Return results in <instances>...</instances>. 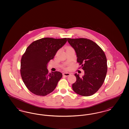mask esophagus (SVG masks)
Segmentation results:
<instances>
[{"label": "esophagus", "instance_id": "1", "mask_svg": "<svg viewBox=\"0 0 129 129\" xmlns=\"http://www.w3.org/2000/svg\"><path fill=\"white\" fill-rule=\"evenodd\" d=\"M70 75V73H63V75L64 76H68Z\"/></svg>", "mask_w": 129, "mask_h": 129}]
</instances>
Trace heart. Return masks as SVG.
Instances as JSON below:
<instances>
[{
  "instance_id": "obj_1",
  "label": "heart",
  "mask_w": 129,
  "mask_h": 129,
  "mask_svg": "<svg viewBox=\"0 0 129 129\" xmlns=\"http://www.w3.org/2000/svg\"><path fill=\"white\" fill-rule=\"evenodd\" d=\"M71 48V47H68V48L67 49H68V48Z\"/></svg>"
}]
</instances>
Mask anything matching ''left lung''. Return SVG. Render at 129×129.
Returning <instances> with one entry per match:
<instances>
[{
	"instance_id": "8db88e82",
	"label": "left lung",
	"mask_w": 129,
	"mask_h": 129,
	"mask_svg": "<svg viewBox=\"0 0 129 129\" xmlns=\"http://www.w3.org/2000/svg\"><path fill=\"white\" fill-rule=\"evenodd\" d=\"M67 40L75 50L77 61L85 72L82 77L74 74L76 81L72 85L73 89L83 96L92 95L104 82L107 71L106 55L98 45L90 40L68 38Z\"/></svg>"
}]
</instances>
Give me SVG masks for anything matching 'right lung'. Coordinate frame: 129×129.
<instances>
[{"mask_svg":"<svg viewBox=\"0 0 129 129\" xmlns=\"http://www.w3.org/2000/svg\"><path fill=\"white\" fill-rule=\"evenodd\" d=\"M67 38H44L27 47L21 60L20 73L25 86L32 93L44 96L54 91L62 74L49 73L48 63L67 42Z\"/></svg>","mask_w":129,"mask_h":129,"instance_id":"add662e5","label":"right lung"}]
</instances>
